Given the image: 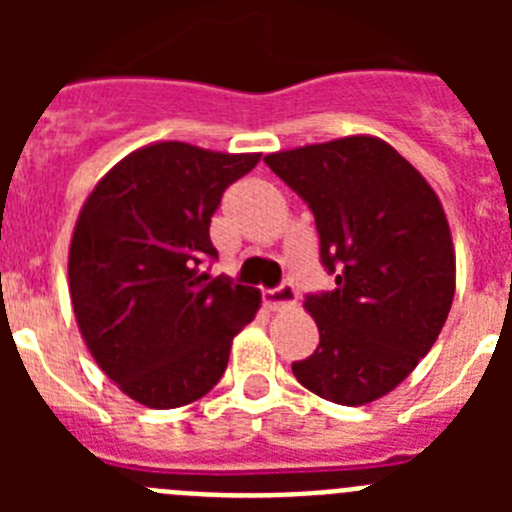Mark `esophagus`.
Wrapping results in <instances>:
<instances>
[{"instance_id": "esophagus-1", "label": "esophagus", "mask_w": 512, "mask_h": 512, "mask_svg": "<svg viewBox=\"0 0 512 512\" xmlns=\"http://www.w3.org/2000/svg\"><path fill=\"white\" fill-rule=\"evenodd\" d=\"M264 302L269 310H287V307L297 305V292L292 284H282L277 289H266Z\"/></svg>"}]
</instances>
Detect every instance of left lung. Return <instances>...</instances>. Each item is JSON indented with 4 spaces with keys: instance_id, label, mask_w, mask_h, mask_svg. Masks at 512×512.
Instances as JSON below:
<instances>
[{
    "instance_id": "obj_1",
    "label": "left lung",
    "mask_w": 512,
    "mask_h": 512,
    "mask_svg": "<svg viewBox=\"0 0 512 512\" xmlns=\"http://www.w3.org/2000/svg\"><path fill=\"white\" fill-rule=\"evenodd\" d=\"M264 161L310 205L320 259L336 274L333 292L305 300L320 343L292 372L336 405L379 400L431 351L454 302L456 253L441 200L377 135L289 148Z\"/></svg>"
}]
</instances>
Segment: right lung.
Masks as SVG:
<instances>
[{
    "instance_id": "right-lung-1",
    "label": "right lung",
    "mask_w": 512,
    "mask_h": 512,
    "mask_svg": "<svg viewBox=\"0 0 512 512\" xmlns=\"http://www.w3.org/2000/svg\"><path fill=\"white\" fill-rule=\"evenodd\" d=\"M261 153L182 140L135 148L97 182L74 225L69 295L89 354L130 400L182 408L220 382L261 292L200 266L223 192Z\"/></svg>"
}]
</instances>
